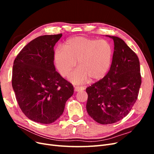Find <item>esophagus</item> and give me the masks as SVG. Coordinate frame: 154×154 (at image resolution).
<instances>
[{
    "label": "esophagus",
    "instance_id": "34e87169",
    "mask_svg": "<svg viewBox=\"0 0 154 154\" xmlns=\"http://www.w3.org/2000/svg\"><path fill=\"white\" fill-rule=\"evenodd\" d=\"M83 90H85V87H78V86L74 87V91H75L76 92H80V91H82Z\"/></svg>",
    "mask_w": 154,
    "mask_h": 154
}]
</instances>
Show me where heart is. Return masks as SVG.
<instances>
[{"instance_id": "b5f03b06", "label": "heart", "mask_w": 154, "mask_h": 154, "mask_svg": "<svg viewBox=\"0 0 154 154\" xmlns=\"http://www.w3.org/2000/svg\"><path fill=\"white\" fill-rule=\"evenodd\" d=\"M65 49L55 51L54 63L60 74L66 77L78 62L79 67L69 76L74 84H83L90 78L99 80L108 72L114 52L109 41L76 36L67 40Z\"/></svg>"}]
</instances>
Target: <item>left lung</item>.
<instances>
[{
	"label": "left lung",
	"instance_id": "1",
	"mask_svg": "<svg viewBox=\"0 0 154 154\" xmlns=\"http://www.w3.org/2000/svg\"><path fill=\"white\" fill-rule=\"evenodd\" d=\"M114 40L112 61L108 73L86 88L87 112L96 122H119L131 110L141 84L140 63L136 54L118 36Z\"/></svg>",
	"mask_w": 154,
	"mask_h": 154
}]
</instances>
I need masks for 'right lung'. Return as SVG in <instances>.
Instances as JSON below:
<instances>
[{"label": "right lung", "mask_w": 154, "mask_h": 154, "mask_svg": "<svg viewBox=\"0 0 154 154\" xmlns=\"http://www.w3.org/2000/svg\"><path fill=\"white\" fill-rule=\"evenodd\" d=\"M62 34L43 35L18 54L13 66L12 87L22 112L42 124L54 122L74 93L71 83L56 71L54 47Z\"/></svg>", "instance_id": "right-lung-1"}]
</instances>
